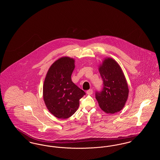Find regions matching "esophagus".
Returning a JSON list of instances; mask_svg holds the SVG:
<instances>
[{
	"mask_svg": "<svg viewBox=\"0 0 160 160\" xmlns=\"http://www.w3.org/2000/svg\"><path fill=\"white\" fill-rule=\"evenodd\" d=\"M92 93H93V90H92V89H89V90H88V91H86V93H87L88 95H92Z\"/></svg>",
	"mask_w": 160,
	"mask_h": 160,
	"instance_id": "1",
	"label": "esophagus"
}]
</instances>
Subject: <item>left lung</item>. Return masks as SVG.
Returning <instances> with one entry per match:
<instances>
[{
  "instance_id": "1",
  "label": "left lung",
  "mask_w": 160,
  "mask_h": 160,
  "mask_svg": "<svg viewBox=\"0 0 160 160\" xmlns=\"http://www.w3.org/2000/svg\"><path fill=\"white\" fill-rule=\"evenodd\" d=\"M103 81L102 91L95 94L99 106L106 113L120 112L128 99L129 89L122 69L111 58H106L98 67Z\"/></svg>"
}]
</instances>
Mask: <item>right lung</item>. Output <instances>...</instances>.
<instances>
[{
    "label": "right lung",
    "mask_w": 160,
    "mask_h": 160,
    "mask_svg": "<svg viewBox=\"0 0 160 160\" xmlns=\"http://www.w3.org/2000/svg\"><path fill=\"white\" fill-rule=\"evenodd\" d=\"M75 60L61 57L48 69L43 84V99L48 110L55 117L67 119L79 107V100L86 94L71 80Z\"/></svg>",
    "instance_id": "right-lung-1"
}]
</instances>
